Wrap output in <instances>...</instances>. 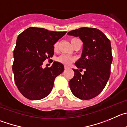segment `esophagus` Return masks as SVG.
Listing matches in <instances>:
<instances>
[{"label": "esophagus", "instance_id": "obj_1", "mask_svg": "<svg viewBox=\"0 0 127 127\" xmlns=\"http://www.w3.org/2000/svg\"><path fill=\"white\" fill-rule=\"evenodd\" d=\"M68 67L67 66H64V69H68Z\"/></svg>", "mask_w": 127, "mask_h": 127}]
</instances>
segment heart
<instances>
[{
  "mask_svg": "<svg viewBox=\"0 0 127 127\" xmlns=\"http://www.w3.org/2000/svg\"><path fill=\"white\" fill-rule=\"evenodd\" d=\"M76 39V38H72V39L71 40V44L73 42V41ZM58 49V42H56V43H55L54 45V51H57ZM57 61H58V62L61 63L65 65V66H69L70 64H71L72 63L75 61V58L70 56L63 54V55L60 56L59 58H58Z\"/></svg>",
  "mask_w": 127,
  "mask_h": 127,
  "instance_id": "heart-1",
  "label": "heart"
}]
</instances>
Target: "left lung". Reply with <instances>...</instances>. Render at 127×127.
I'll return each instance as SVG.
<instances>
[{"label":"left lung","instance_id":"8db88e82","mask_svg":"<svg viewBox=\"0 0 127 127\" xmlns=\"http://www.w3.org/2000/svg\"><path fill=\"white\" fill-rule=\"evenodd\" d=\"M68 35L78 36L82 40V58L75 63L78 69L75 73L69 85L75 97L83 100L95 97L103 91L111 74L113 61L109 38L94 28H83L69 32ZM85 69L83 75L80 72Z\"/></svg>","mask_w":127,"mask_h":127}]
</instances>
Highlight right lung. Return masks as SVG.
Returning a JSON list of instances; mask_svg holds the SVG:
<instances>
[{
  "label": "right lung",
  "mask_w": 127,
  "mask_h": 127,
  "mask_svg": "<svg viewBox=\"0 0 127 127\" xmlns=\"http://www.w3.org/2000/svg\"><path fill=\"white\" fill-rule=\"evenodd\" d=\"M66 33L30 27L19 35L14 50L12 71L16 85L24 97L40 100L51 92L64 66L56 61L51 67L43 68L42 65L53 56L54 45Z\"/></svg>",
  "instance_id": "obj_1"
}]
</instances>
